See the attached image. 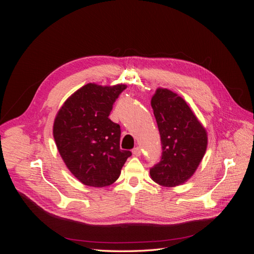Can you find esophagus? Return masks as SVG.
<instances>
[{
  "label": "esophagus",
  "mask_w": 254,
  "mask_h": 254,
  "mask_svg": "<svg viewBox=\"0 0 254 254\" xmlns=\"http://www.w3.org/2000/svg\"><path fill=\"white\" fill-rule=\"evenodd\" d=\"M132 155L135 157H140L141 156V148L140 147H134L132 149Z\"/></svg>",
  "instance_id": "34e87169"
}]
</instances>
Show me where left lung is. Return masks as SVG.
<instances>
[{"mask_svg":"<svg viewBox=\"0 0 254 254\" xmlns=\"http://www.w3.org/2000/svg\"><path fill=\"white\" fill-rule=\"evenodd\" d=\"M151 108L162 143V158L150 168V178L166 188L187 182L200 164L207 133L188 103L175 92L158 88Z\"/></svg>","mask_w":254,"mask_h":254,"instance_id":"left-lung-1","label":"left lung"}]
</instances>
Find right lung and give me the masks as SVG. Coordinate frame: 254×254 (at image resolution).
I'll return each instance as SVG.
<instances>
[{
    "label": "right lung",
    "mask_w": 254,
    "mask_h": 254,
    "mask_svg": "<svg viewBox=\"0 0 254 254\" xmlns=\"http://www.w3.org/2000/svg\"><path fill=\"white\" fill-rule=\"evenodd\" d=\"M126 84L87 83L56 114L53 135L64 162L76 179L92 188L111 186L131 156L121 150V127L110 119L113 103Z\"/></svg>",
    "instance_id": "1"
}]
</instances>
